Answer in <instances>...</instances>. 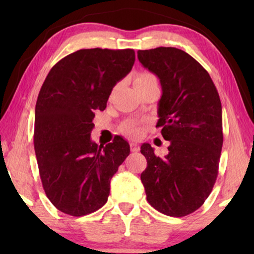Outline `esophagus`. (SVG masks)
<instances>
[{
  "label": "esophagus",
  "instance_id": "obj_1",
  "mask_svg": "<svg viewBox=\"0 0 254 254\" xmlns=\"http://www.w3.org/2000/svg\"><path fill=\"white\" fill-rule=\"evenodd\" d=\"M130 150L133 152H137L140 150V145H138L136 142H130Z\"/></svg>",
  "mask_w": 254,
  "mask_h": 254
}]
</instances>
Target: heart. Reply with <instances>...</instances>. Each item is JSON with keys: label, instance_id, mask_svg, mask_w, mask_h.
I'll use <instances>...</instances> for the list:
<instances>
[{"label": "heart", "instance_id": "heart-1", "mask_svg": "<svg viewBox=\"0 0 254 254\" xmlns=\"http://www.w3.org/2000/svg\"><path fill=\"white\" fill-rule=\"evenodd\" d=\"M152 79H156V77L154 75L151 74V72H148V71H143V72H140L136 77H135V81H134V84L137 85V84H141V83H144V82H149V81H152ZM124 129L126 130V133H128L129 135H137L138 133V128H137V125L133 123V121H128L124 125Z\"/></svg>", "mask_w": 254, "mask_h": 254}]
</instances>
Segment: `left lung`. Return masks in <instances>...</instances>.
<instances>
[{
	"instance_id": "8db88e82",
	"label": "left lung",
	"mask_w": 254,
	"mask_h": 254,
	"mask_svg": "<svg viewBox=\"0 0 254 254\" xmlns=\"http://www.w3.org/2000/svg\"><path fill=\"white\" fill-rule=\"evenodd\" d=\"M138 61L159 78L158 121L168 155L141 145L147 169L141 173L148 202L172 217L202 206L213 190L223 144L222 105L209 74L186 52L157 47L137 52Z\"/></svg>"
}]
</instances>
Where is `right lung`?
Returning <instances> with one entry per match:
<instances>
[{
	"mask_svg": "<svg viewBox=\"0 0 254 254\" xmlns=\"http://www.w3.org/2000/svg\"><path fill=\"white\" fill-rule=\"evenodd\" d=\"M133 50H79L51 69L36 104L34 150L45 193L62 213L84 216L110 195V183L129 155L121 136L91 140L97 110L106 109L114 85L131 70Z\"/></svg>",
	"mask_w": 254,
	"mask_h": 254,
	"instance_id": "obj_1",
	"label": "right lung"
}]
</instances>
